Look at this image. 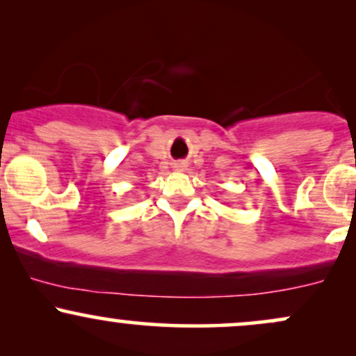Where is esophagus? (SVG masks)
<instances>
[{
    "label": "esophagus",
    "mask_w": 356,
    "mask_h": 356,
    "mask_svg": "<svg viewBox=\"0 0 356 356\" xmlns=\"http://www.w3.org/2000/svg\"><path fill=\"white\" fill-rule=\"evenodd\" d=\"M174 169L175 170H184V169H186V164H182V162H177V164H174Z\"/></svg>",
    "instance_id": "34e87169"
}]
</instances>
